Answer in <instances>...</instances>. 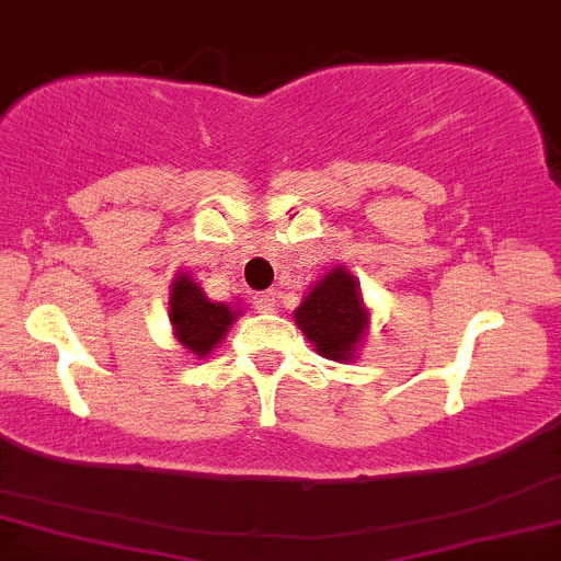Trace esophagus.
I'll list each match as a JSON object with an SVG mask.
<instances>
[{"label": "esophagus", "instance_id": "34e87169", "mask_svg": "<svg viewBox=\"0 0 561 561\" xmlns=\"http://www.w3.org/2000/svg\"><path fill=\"white\" fill-rule=\"evenodd\" d=\"M276 306H279V295H276L274 289H266V293L255 295V308H259V311L272 313L276 311Z\"/></svg>", "mask_w": 561, "mask_h": 561}]
</instances>
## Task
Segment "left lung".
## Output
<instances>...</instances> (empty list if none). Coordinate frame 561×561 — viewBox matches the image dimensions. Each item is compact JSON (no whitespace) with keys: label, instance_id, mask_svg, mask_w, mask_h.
<instances>
[{"label":"left lung","instance_id":"obj_1","mask_svg":"<svg viewBox=\"0 0 561 561\" xmlns=\"http://www.w3.org/2000/svg\"><path fill=\"white\" fill-rule=\"evenodd\" d=\"M369 321L371 311L364 302L362 285L345 266H332L313 282L295 308V324L313 351L340 364L356 362Z\"/></svg>","mask_w":561,"mask_h":561}]
</instances>
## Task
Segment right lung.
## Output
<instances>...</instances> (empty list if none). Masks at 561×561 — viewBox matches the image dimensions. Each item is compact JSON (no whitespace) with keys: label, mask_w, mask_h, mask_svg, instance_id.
I'll use <instances>...</instances> for the list:
<instances>
[{"label":"right lung","mask_w":561,"mask_h":561,"mask_svg":"<svg viewBox=\"0 0 561 561\" xmlns=\"http://www.w3.org/2000/svg\"><path fill=\"white\" fill-rule=\"evenodd\" d=\"M240 306L234 302H216L205 295V289L192 279V274L179 272L169 285V321L176 343L186 347L195 358L214 353L229 327L240 319Z\"/></svg>","instance_id":"1"}]
</instances>
